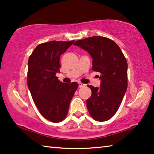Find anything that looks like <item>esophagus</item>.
Listing matches in <instances>:
<instances>
[{"mask_svg": "<svg viewBox=\"0 0 154 154\" xmlns=\"http://www.w3.org/2000/svg\"><path fill=\"white\" fill-rule=\"evenodd\" d=\"M78 84H79V88H83V87L85 86V84H84V83H81V82L78 83Z\"/></svg>", "mask_w": 154, "mask_h": 154, "instance_id": "34e87169", "label": "esophagus"}]
</instances>
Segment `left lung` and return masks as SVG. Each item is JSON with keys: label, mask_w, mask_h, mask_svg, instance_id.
<instances>
[{"label": "left lung", "mask_w": 154, "mask_h": 154, "mask_svg": "<svg viewBox=\"0 0 154 154\" xmlns=\"http://www.w3.org/2000/svg\"><path fill=\"white\" fill-rule=\"evenodd\" d=\"M92 58V70L100 72V87L89 85L92 95L86 101L88 110L98 122L109 120L119 106L128 87V64L119 46L109 38L94 36L75 41Z\"/></svg>", "instance_id": "left-lung-1"}]
</instances>
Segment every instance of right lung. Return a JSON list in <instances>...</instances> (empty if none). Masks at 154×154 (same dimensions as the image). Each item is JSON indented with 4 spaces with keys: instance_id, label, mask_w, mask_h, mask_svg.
<instances>
[{
    "instance_id": "right-lung-1",
    "label": "right lung",
    "mask_w": 154,
    "mask_h": 154,
    "mask_svg": "<svg viewBox=\"0 0 154 154\" xmlns=\"http://www.w3.org/2000/svg\"><path fill=\"white\" fill-rule=\"evenodd\" d=\"M75 41L39 44L28 62V87L34 103L44 118L54 123L63 121L78 83H64L56 76L60 72V57Z\"/></svg>"
}]
</instances>
